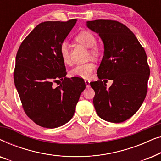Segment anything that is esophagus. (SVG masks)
Here are the masks:
<instances>
[{
    "label": "esophagus",
    "mask_w": 161,
    "mask_h": 161,
    "mask_svg": "<svg viewBox=\"0 0 161 161\" xmlns=\"http://www.w3.org/2000/svg\"><path fill=\"white\" fill-rule=\"evenodd\" d=\"M84 81H85V83H86V87L89 88L90 86V80H87V79H86Z\"/></svg>",
    "instance_id": "34e87169"
}]
</instances>
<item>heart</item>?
Listing matches in <instances>:
<instances>
[{
	"instance_id": "obj_1",
	"label": "heart",
	"mask_w": 161,
	"mask_h": 161,
	"mask_svg": "<svg viewBox=\"0 0 161 161\" xmlns=\"http://www.w3.org/2000/svg\"><path fill=\"white\" fill-rule=\"evenodd\" d=\"M75 39L79 43L82 44L85 47L91 48L90 54L93 57H97L100 54V50L96 47L97 39L96 36L92 32L88 31H83L79 33L75 36ZM60 55L64 62L67 64H71V56H70L69 45L67 42H63L61 44ZM95 69V65L94 63L89 62L86 64H81L75 66L70 71V75L72 77H77L80 78H89L92 75V72Z\"/></svg>"
}]
</instances>
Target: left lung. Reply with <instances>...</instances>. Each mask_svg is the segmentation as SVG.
<instances>
[{
  "mask_svg": "<svg viewBox=\"0 0 161 161\" xmlns=\"http://www.w3.org/2000/svg\"><path fill=\"white\" fill-rule=\"evenodd\" d=\"M86 26L99 34L104 46L97 71L100 80L90 83L95 92L94 108L107 122H125L137 112L146 97L150 75L146 52L122 23L97 19L86 22ZM104 78L113 80L109 88L101 80Z\"/></svg>",
  "mask_w": 161,
  "mask_h": 161,
  "instance_id": "left-lung-1",
  "label": "left lung"
}]
</instances>
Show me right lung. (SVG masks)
<instances>
[{
    "label": "right lung",
    "instance_id": "add662e5",
    "mask_svg": "<svg viewBox=\"0 0 161 161\" xmlns=\"http://www.w3.org/2000/svg\"><path fill=\"white\" fill-rule=\"evenodd\" d=\"M76 21L73 19L39 24L17 51L15 87L25 114L41 127L55 128L69 122L86 88L83 79L66 78V67L59 50ZM60 80L59 86L53 88L52 82Z\"/></svg>",
    "mask_w": 161,
    "mask_h": 161
}]
</instances>
